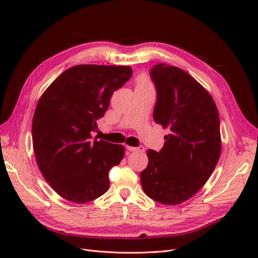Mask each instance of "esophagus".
<instances>
[{
    "label": "esophagus",
    "mask_w": 258,
    "mask_h": 258,
    "mask_svg": "<svg viewBox=\"0 0 258 258\" xmlns=\"http://www.w3.org/2000/svg\"><path fill=\"white\" fill-rule=\"evenodd\" d=\"M126 150H127V151H130V152H144V147H143V146L134 147V146L126 145Z\"/></svg>",
    "instance_id": "1"
}]
</instances>
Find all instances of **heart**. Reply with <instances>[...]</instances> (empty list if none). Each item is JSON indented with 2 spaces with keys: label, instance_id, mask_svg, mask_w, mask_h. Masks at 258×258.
Segmentation results:
<instances>
[{
  "label": "heart",
  "instance_id": "1",
  "mask_svg": "<svg viewBox=\"0 0 258 258\" xmlns=\"http://www.w3.org/2000/svg\"><path fill=\"white\" fill-rule=\"evenodd\" d=\"M137 86H150V81H148V79H147L146 77L142 76V77H140V78L138 79Z\"/></svg>",
  "mask_w": 258,
  "mask_h": 258
}]
</instances>
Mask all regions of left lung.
I'll list each match as a JSON object with an SVG mask.
<instances>
[{"label": "left lung", "mask_w": 258, "mask_h": 258, "mask_svg": "<svg viewBox=\"0 0 258 258\" xmlns=\"http://www.w3.org/2000/svg\"><path fill=\"white\" fill-rule=\"evenodd\" d=\"M151 77L157 90L154 120L170 133L160 152L147 151L141 185L154 201L178 205L204 186L218 164L219 112L208 91L180 68L159 63Z\"/></svg>", "instance_id": "1"}]
</instances>
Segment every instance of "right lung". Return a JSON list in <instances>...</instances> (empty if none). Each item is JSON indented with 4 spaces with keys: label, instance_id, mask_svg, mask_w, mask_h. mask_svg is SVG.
<instances>
[{
    "label": "right lung",
    "instance_id": "obj_1",
    "mask_svg": "<svg viewBox=\"0 0 258 258\" xmlns=\"http://www.w3.org/2000/svg\"><path fill=\"white\" fill-rule=\"evenodd\" d=\"M128 66L78 64L61 73L40 96L32 120L36 163L60 197L77 204L110 187L108 171L124 146L93 139L114 91L131 78Z\"/></svg>",
    "mask_w": 258,
    "mask_h": 258
}]
</instances>
